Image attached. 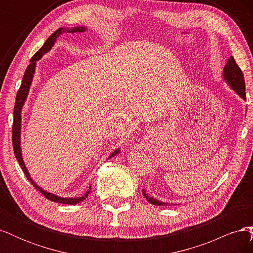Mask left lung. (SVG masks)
Masks as SVG:
<instances>
[{"instance_id": "1", "label": "left lung", "mask_w": 253, "mask_h": 253, "mask_svg": "<svg viewBox=\"0 0 253 253\" xmlns=\"http://www.w3.org/2000/svg\"><path fill=\"white\" fill-rule=\"evenodd\" d=\"M223 73H224L223 74L224 79L228 82L229 85H230L236 91V93L244 99V100H246V91H245L244 75L241 71V68L239 67V65L236 64L235 60L232 56H230V58L228 59L227 64L224 67ZM142 194L149 201V203H151L153 205H156V206H166V205H168L166 203H163V202H159V201L155 200V198L150 197L147 193H145L144 190H142Z\"/></svg>"}]
</instances>
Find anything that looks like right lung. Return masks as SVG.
Masks as SVG:
<instances>
[{"mask_svg":"<svg viewBox=\"0 0 253 253\" xmlns=\"http://www.w3.org/2000/svg\"><path fill=\"white\" fill-rule=\"evenodd\" d=\"M86 28L85 27H75V28H59L57 29L55 33H53L51 36H49L48 39L45 41L43 46L39 49V51H37L35 55L33 56V58L30 59V63L27 66L26 71L24 76H23V80H22V84L17 93V97H16V103H14V110H13V124H12V147H13V152L14 155H16V158L18 160L19 165L21 166L23 172H24L25 176L27 177V179L30 181V183L39 191L40 193H42L47 200L51 201V202H56L59 204H67V205H76L78 203L83 202L85 198L87 197V195L90 192V186L89 189L86 191V193H84L83 196L81 197H75V198H64V197H60L57 196L55 194H51L49 192H46L44 191L42 188H40L38 185H36V182H34V180L30 177V175L26 169V167L24 165V162H23L22 158V153H21V147H20V134H21V111L23 105H24V102L26 100V97L28 95V90H29V86L32 84L33 78H34V74H35V68H36V63L37 61L41 59L44 53H46L47 51L50 50V48L53 46L55 44L57 38L62 35L64 33H70V34H75V33H83L85 32ZM119 153V149H117L115 152L112 153V155L110 156V158L114 157L116 154Z\"/></svg>","mask_w":253,"mask_h":253,"instance_id":"obj_1","label":"right lung"}]
</instances>
